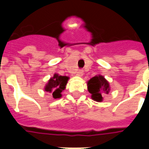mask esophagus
I'll use <instances>...</instances> for the list:
<instances>
[{"mask_svg":"<svg viewBox=\"0 0 149 149\" xmlns=\"http://www.w3.org/2000/svg\"><path fill=\"white\" fill-rule=\"evenodd\" d=\"M83 73H84L83 70H78V71L77 72V77H82Z\"/></svg>","mask_w":149,"mask_h":149,"instance_id":"esophagus-1","label":"esophagus"}]
</instances>
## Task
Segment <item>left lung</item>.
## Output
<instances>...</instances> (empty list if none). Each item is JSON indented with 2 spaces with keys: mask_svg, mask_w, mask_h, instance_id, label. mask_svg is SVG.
I'll list each match as a JSON object with an SVG mask.
<instances>
[{
  "mask_svg": "<svg viewBox=\"0 0 149 149\" xmlns=\"http://www.w3.org/2000/svg\"><path fill=\"white\" fill-rule=\"evenodd\" d=\"M87 90L91 93V98L97 102L103 101V93L108 94L111 87L109 82L104 76L98 75L87 81Z\"/></svg>",
  "mask_w": 149,
  "mask_h": 149,
  "instance_id": "1",
  "label": "left lung"
}]
</instances>
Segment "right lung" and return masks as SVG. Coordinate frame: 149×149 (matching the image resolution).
I'll use <instances>...</instances> for the list:
<instances>
[{"label": "right lung", "instance_id": "1", "mask_svg": "<svg viewBox=\"0 0 149 149\" xmlns=\"http://www.w3.org/2000/svg\"><path fill=\"white\" fill-rule=\"evenodd\" d=\"M70 77L66 76H59L58 73H55L51 77L45 85L44 91L52 94L54 99L62 97V92L65 89V86Z\"/></svg>", "mask_w": 149, "mask_h": 149}]
</instances>
